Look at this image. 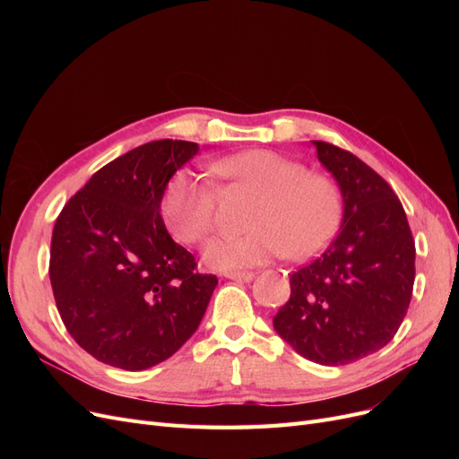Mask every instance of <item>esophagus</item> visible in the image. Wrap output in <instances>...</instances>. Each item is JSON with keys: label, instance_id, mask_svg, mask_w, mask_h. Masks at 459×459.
<instances>
[{"label": "esophagus", "instance_id": "obj_1", "mask_svg": "<svg viewBox=\"0 0 459 459\" xmlns=\"http://www.w3.org/2000/svg\"><path fill=\"white\" fill-rule=\"evenodd\" d=\"M224 277L233 281H253L255 280V273L253 272H228L224 273Z\"/></svg>", "mask_w": 459, "mask_h": 459}]
</instances>
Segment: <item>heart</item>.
Instances as JSON below:
<instances>
[{"label":"heart","mask_w":459,"mask_h":459,"mask_svg":"<svg viewBox=\"0 0 459 459\" xmlns=\"http://www.w3.org/2000/svg\"><path fill=\"white\" fill-rule=\"evenodd\" d=\"M216 170L258 197L245 235H216L203 258L216 270H245L273 258H308L335 233L341 216L337 186L308 174L273 151H243L221 159ZM160 212L178 241L199 243L214 228L216 191L189 170L176 172L164 189Z\"/></svg>","instance_id":"heart-1"}]
</instances>
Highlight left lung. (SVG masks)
I'll return each mask as SVG.
<instances>
[{"instance_id":"left-lung-1","label":"left lung","mask_w":459,"mask_h":459,"mask_svg":"<svg viewBox=\"0 0 459 459\" xmlns=\"http://www.w3.org/2000/svg\"><path fill=\"white\" fill-rule=\"evenodd\" d=\"M342 195L337 238L290 273V297L273 329L307 359L344 366L381 351L404 319L415 280V243L402 203L352 152L312 142Z\"/></svg>"}]
</instances>
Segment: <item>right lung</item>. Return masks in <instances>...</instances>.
Listing matches in <instances>:
<instances>
[{
  "mask_svg": "<svg viewBox=\"0 0 459 459\" xmlns=\"http://www.w3.org/2000/svg\"><path fill=\"white\" fill-rule=\"evenodd\" d=\"M199 145L160 140L105 164L53 228L49 280L66 331L95 359L142 371L182 349L218 285L160 216L170 178Z\"/></svg>",
  "mask_w": 459,
  "mask_h": 459,
  "instance_id": "obj_1",
  "label": "right lung"
}]
</instances>
